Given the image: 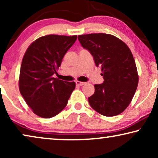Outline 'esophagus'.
Wrapping results in <instances>:
<instances>
[{"mask_svg": "<svg viewBox=\"0 0 158 158\" xmlns=\"http://www.w3.org/2000/svg\"><path fill=\"white\" fill-rule=\"evenodd\" d=\"M75 83H76L77 85H79V86H82V85H85V83H84V82H81V81H76L75 82Z\"/></svg>", "mask_w": 158, "mask_h": 158, "instance_id": "1", "label": "esophagus"}]
</instances>
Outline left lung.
Returning <instances> with one entry per match:
<instances>
[{"label":"left lung","instance_id":"obj_1","mask_svg":"<svg viewBox=\"0 0 158 158\" xmlns=\"http://www.w3.org/2000/svg\"><path fill=\"white\" fill-rule=\"evenodd\" d=\"M78 40L101 68L104 80L94 85V94L88 98L90 106L103 116L118 115L130 103L139 81L132 53L124 42L111 34H84L78 36Z\"/></svg>","mask_w":158,"mask_h":158}]
</instances>
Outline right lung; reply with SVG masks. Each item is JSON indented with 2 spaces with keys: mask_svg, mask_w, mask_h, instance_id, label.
<instances>
[{
  "mask_svg": "<svg viewBox=\"0 0 158 158\" xmlns=\"http://www.w3.org/2000/svg\"><path fill=\"white\" fill-rule=\"evenodd\" d=\"M77 36L47 35L32 42L21 62L19 90L32 111L49 118L62 111L75 88V82L53 77Z\"/></svg>",
  "mask_w": 158,
  "mask_h": 158,
  "instance_id": "add662e5",
  "label": "right lung"
}]
</instances>
